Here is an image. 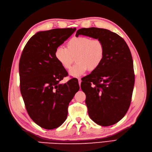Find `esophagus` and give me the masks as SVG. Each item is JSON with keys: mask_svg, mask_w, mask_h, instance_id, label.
<instances>
[{"mask_svg": "<svg viewBox=\"0 0 152 152\" xmlns=\"http://www.w3.org/2000/svg\"><path fill=\"white\" fill-rule=\"evenodd\" d=\"M78 80H79V86H80V84H81V79H80V78H79V79H78Z\"/></svg>", "mask_w": 152, "mask_h": 152, "instance_id": "obj_1", "label": "esophagus"}]
</instances>
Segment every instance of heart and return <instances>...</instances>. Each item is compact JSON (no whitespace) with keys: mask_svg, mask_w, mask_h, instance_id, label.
<instances>
[{"mask_svg":"<svg viewBox=\"0 0 152 152\" xmlns=\"http://www.w3.org/2000/svg\"><path fill=\"white\" fill-rule=\"evenodd\" d=\"M104 46L98 39H91L85 36L73 37L68 41L66 48L58 47L54 56L63 68L69 70L74 62L77 63L69 72L73 77H79L87 70H96L103 61Z\"/></svg>","mask_w":152,"mask_h":152,"instance_id":"1","label":"heart"}]
</instances>
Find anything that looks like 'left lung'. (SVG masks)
I'll return each instance as SVG.
<instances>
[{"label":"left lung","mask_w":152,"mask_h":152,"mask_svg":"<svg viewBox=\"0 0 152 152\" xmlns=\"http://www.w3.org/2000/svg\"><path fill=\"white\" fill-rule=\"evenodd\" d=\"M79 35L101 40L105 50L100 66L82 79L88 114L99 126L113 125L126 114L131 102L134 73L130 49L121 36L107 29L83 28L77 31L76 37Z\"/></svg>","instance_id":"obj_1"}]
</instances>
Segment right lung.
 <instances>
[{
  "instance_id": "add662e5",
  "label": "right lung",
  "mask_w": 152,
  "mask_h": 152,
  "mask_svg": "<svg viewBox=\"0 0 152 152\" xmlns=\"http://www.w3.org/2000/svg\"><path fill=\"white\" fill-rule=\"evenodd\" d=\"M76 28H56L39 31L30 39L19 63L20 91L26 111L35 123L53 129L65 121L68 107L79 90L78 80L59 82L68 73L55 58L56 49Z\"/></svg>"
}]
</instances>
